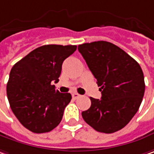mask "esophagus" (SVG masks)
<instances>
[{"label":"esophagus","instance_id":"1","mask_svg":"<svg viewBox=\"0 0 154 154\" xmlns=\"http://www.w3.org/2000/svg\"><path fill=\"white\" fill-rule=\"evenodd\" d=\"M79 97H80V95H79V94H77V93H72V98H73L74 100L77 99Z\"/></svg>","mask_w":154,"mask_h":154}]
</instances>
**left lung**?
I'll return each mask as SVG.
<instances>
[{
    "instance_id": "1",
    "label": "left lung",
    "mask_w": 154,
    "mask_h": 154,
    "mask_svg": "<svg viewBox=\"0 0 154 154\" xmlns=\"http://www.w3.org/2000/svg\"><path fill=\"white\" fill-rule=\"evenodd\" d=\"M78 51L102 91L101 100L90 97L91 106L82 116L98 132L121 130L134 116L143 99L145 82L140 64L107 41L79 45Z\"/></svg>"
}]
</instances>
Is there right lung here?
<instances>
[{
  "mask_svg": "<svg viewBox=\"0 0 154 154\" xmlns=\"http://www.w3.org/2000/svg\"><path fill=\"white\" fill-rule=\"evenodd\" d=\"M76 50L77 45H42L11 69L7 84L10 108L31 132H50L60 123L71 95L60 93L51 83L58 82L64 60Z\"/></svg>",
  "mask_w": 154,
  "mask_h": 154,
  "instance_id": "right-lung-1",
  "label": "right lung"
}]
</instances>
